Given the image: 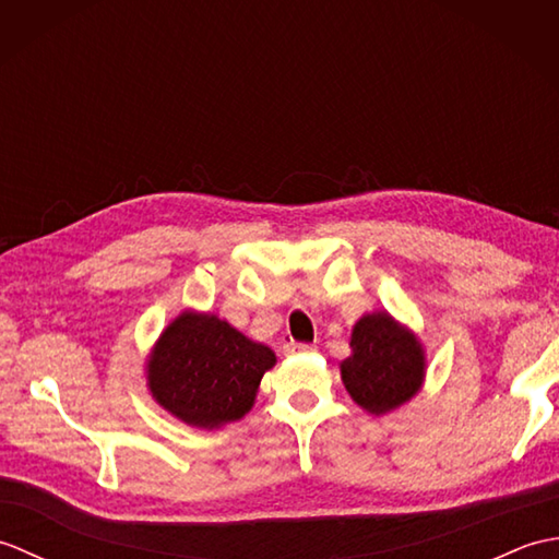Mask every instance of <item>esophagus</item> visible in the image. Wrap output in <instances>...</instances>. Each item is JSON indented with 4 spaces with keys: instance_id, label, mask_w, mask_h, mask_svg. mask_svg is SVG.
<instances>
[{
    "instance_id": "esophagus-1",
    "label": "esophagus",
    "mask_w": 559,
    "mask_h": 559,
    "mask_svg": "<svg viewBox=\"0 0 559 559\" xmlns=\"http://www.w3.org/2000/svg\"><path fill=\"white\" fill-rule=\"evenodd\" d=\"M314 350L312 343H298V341H288L286 346H283V353L286 355H295V353H310Z\"/></svg>"
}]
</instances>
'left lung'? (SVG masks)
Masks as SVG:
<instances>
[{
	"label": "left lung",
	"mask_w": 559,
	"mask_h": 559,
	"mask_svg": "<svg viewBox=\"0 0 559 559\" xmlns=\"http://www.w3.org/2000/svg\"><path fill=\"white\" fill-rule=\"evenodd\" d=\"M353 355L341 377L353 401L374 415L399 408L420 389L425 358L420 343L386 312L362 317L350 336Z\"/></svg>",
	"instance_id": "1"
}]
</instances>
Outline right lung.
<instances>
[{"label":"right lung","instance_id":"obj_1","mask_svg":"<svg viewBox=\"0 0 559 559\" xmlns=\"http://www.w3.org/2000/svg\"><path fill=\"white\" fill-rule=\"evenodd\" d=\"M276 355L213 314L185 312L163 331L148 360L151 394L194 427H221L252 408Z\"/></svg>","mask_w":559,"mask_h":559}]
</instances>
